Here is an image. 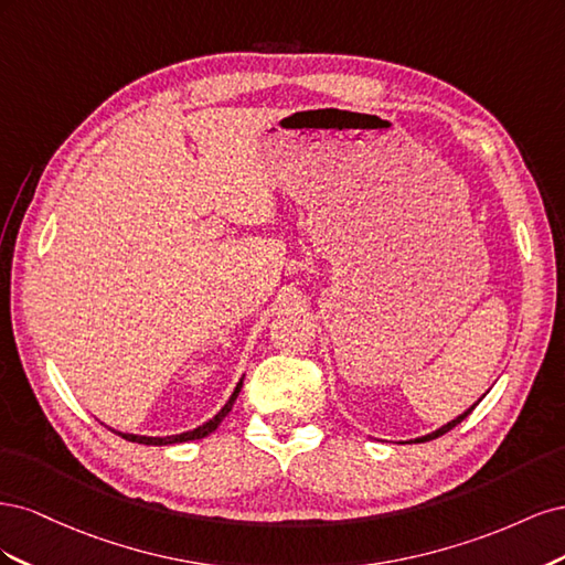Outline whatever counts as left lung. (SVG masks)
<instances>
[{
    "label": "left lung",
    "mask_w": 565,
    "mask_h": 565,
    "mask_svg": "<svg viewBox=\"0 0 565 565\" xmlns=\"http://www.w3.org/2000/svg\"><path fill=\"white\" fill-rule=\"evenodd\" d=\"M476 405H478V403H473V405H471V407L467 409V413H461V415H459V417H455L452 422H448V424H443V426H440V429H436V431H431V434H426V436H419V438H415V443H422V440H434V438H438V436H443V434H448L450 429H455V426H457V424H459L461 419H467V415L471 413V409H473Z\"/></svg>",
    "instance_id": "left-lung-1"
}]
</instances>
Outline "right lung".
<instances>
[{
  "mask_svg": "<svg viewBox=\"0 0 565 565\" xmlns=\"http://www.w3.org/2000/svg\"><path fill=\"white\" fill-rule=\"evenodd\" d=\"M241 388H243V380L237 382V386L233 388V393H231V398L226 401V405L218 409V413L210 419V422H204L202 426H198V429H193V431H185V434H174V436H136V434H122V431H115L117 436H122L125 440H131V443H141V446H174V443H185V440H198V438H204V436H210L216 426L224 422V417L231 413L233 409V403H235V398H237V393H241Z\"/></svg>",
  "mask_w": 565,
  "mask_h": 565,
  "instance_id": "1",
  "label": "right lung"
}]
</instances>
